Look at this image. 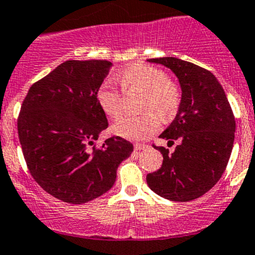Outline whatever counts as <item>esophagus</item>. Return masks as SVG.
Returning <instances> with one entry per match:
<instances>
[{"label": "esophagus", "instance_id": "obj_1", "mask_svg": "<svg viewBox=\"0 0 255 255\" xmlns=\"http://www.w3.org/2000/svg\"><path fill=\"white\" fill-rule=\"evenodd\" d=\"M145 148H148V145H145V144H139V143H136L134 145V149L135 150H144V149Z\"/></svg>", "mask_w": 255, "mask_h": 255}]
</instances>
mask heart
Listing matches in <instances>:
<instances>
[{
  "instance_id": "b5f03b06",
  "label": "heart",
  "mask_w": 255,
  "mask_h": 255,
  "mask_svg": "<svg viewBox=\"0 0 255 255\" xmlns=\"http://www.w3.org/2000/svg\"><path fill=\"white\" fill-rule=\"evenodd\" d=\"M124 92H144L143 115L126 116L114 125V132L130 140H144L159 130L160 118L170 119L181 105L182 92L178 85L168 78L162 69L149 64H135L120 76ZM100 106L109 118L119 119L125 109V95L111 83H105L97 92Z\"/></svg>"
}]
</instances>
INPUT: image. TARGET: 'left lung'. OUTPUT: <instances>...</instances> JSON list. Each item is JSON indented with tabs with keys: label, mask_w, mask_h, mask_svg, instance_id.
<instances>
[{
	"label": "left lung",
	"mask_w": 255,
	"mask_h": 255,
	"mask_svg": "<svg viewBox=\"0 0 255 255\" xmlns=\"http://www.w3.org/2000/svg\"><path fill=\"white\" fill-rule=\"evenodd\" d=\"M173 72L182 88L176 119L159 137L174 144L162 153L163 164L146 176L150 190L170 201L201 197L218 183L228 165L235 136V118L224 88L207 69L174 57L148 59Z\"/></svg>",
	"instance_id": "left-lung-1"
}]
</instances>
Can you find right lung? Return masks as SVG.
<instances>
[{
    "label": "right lung",
    "instance_id": "obj_1",
    "mask_svg": "<svg viewBox=\"0 0 255 255\" xmlns=\"http://www.w3.org/2000/svg\"><path fill=\"white\" fill-rule=\"evenodd\" d=\"M110 67L109 60H67L35 82L21 105L17 131L30 174L63 202L86 204L107 192L134 150L120 136L95 145L109 126L97 92Z\"/></svg>",
    "mask_w": 255,
    "mask_h": 255
}]
</instances>
